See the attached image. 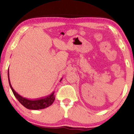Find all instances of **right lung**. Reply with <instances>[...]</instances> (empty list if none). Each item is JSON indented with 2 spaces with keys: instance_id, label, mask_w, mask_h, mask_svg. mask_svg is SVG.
Segmentation results:
<instances>
[{
  "instance_id": "obj_1",
  "label": "right lung",
  "mask_w": 134,
  "mask_h": 134,
  "mask_svg": "<svg viewBox=\"0 0 134 134\" xmlns=\"http://www.w3.org/2000/svg\"><path fill=\"white\" fill-rule=\"evenodd\" d=\"M8 82L10 84V87L12 89V90L14 96L16 98L19 100V102L21 103L23 106H24L25 108L30 110H40L45 109L47 107L51 105L54 102L55 100V96L54 94V91L52 92L50 95L47 96L45 98H42L38 99L35 100H30L29 99L25 98L24 97L21 96L18 93H17L14 91V90L13 88L12 85H11L10 78H9V71L8 70ZM62 80V79L60 80V81Z\"/></svg>"
}]
</instances>
